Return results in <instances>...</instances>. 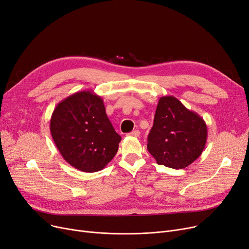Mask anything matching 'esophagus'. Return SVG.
Returning <instances> with one entry per match:
<instances>
[{
	"label": "esophagus",
	"instance_id": "obj_1",
	"mask_svg": "<svg viewBox=\"0 0 249 249\" xmlns=\"http://www.w3.org/2000/svg\"><path fill=\"white\" fill-rule=\"evenodd\" d=\"M140 135V132L138 130H134L130 133H128V136H132V137H138Z\"/></svg>",
	"mask_w": 249,
	"mask_h": 249
}]
</instances>
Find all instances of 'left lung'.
Returning a JSON list of instances; mask_svg holds the SVG:
<instances>
[{"label": "left lung", "instance_id": "8db88e82", "mask_svg": "<svg viewBox=\"0 0 249 249\" xmlns=\"http://www.w3.org/2000/svg\"><path fill=\"white\" fill-rule=\"evenodd\" d=\"M207 138V124L197 113L174 96L160 98L147 137V150L159 165L186 168L201 155Z\"/></svg>", "mask_w": 249, "mask_h": 249}]
</instances>
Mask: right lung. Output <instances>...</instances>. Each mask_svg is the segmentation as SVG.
I'll return each mask as SVG.
<instances>
[{
  "instance_id": "obj_1",
  "label": "right lung",
  "mask_w": 249,
  "mask_h": 249,
  "mask_svg": "<svg viewBox=\"0 0 249 249\" xmlns=\"http://www.w3.org/2000/svg\"><path fill=\"white\" fill-rule=\"evenodd\" d=\"M50 129L63 159L86 173L103 170L121 142L106 114L103 99L90 90L61 101L52 114Z\"/></svg>"
}]
</instances>
